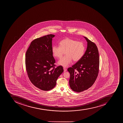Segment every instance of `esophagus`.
<instances>
[{
  "mask_svg": "<svg viewBox=\"0 0 123 123\" xmlns=\"http://www.w3.org/2000/svg\"><path fill=\"white\" fill-rule=\"evenodd\" d=\"M63 69H64V72H65L67 71V69L66 68H65V67H63Z\"/></svg>",
  "mask_w": 123,
  "mask_h": 123,
  "instance_id": "34e87169",
  "label": "esophagus"
}]
</instances>
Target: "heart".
<instances>
[{
    "label": "heart",
    "instance_id": "b5f03b06",
    "mask_svg": "<svg viewBox=\"0 0 123 123\" xmlns=\"http://www.w3.org/2000/svg\"><path fill=\"white\" fill-rule=\"evenodd\" d=\"M59 45L53 46L51 51L53 56L58 58H61L65 53L66 54L58 62L59 65L64 67L68 66L72 60L75 62L79 61L85 53L84 43L72 39H64L60 41Z\"/></svg>",
    "mask_w": 123,
    "mask_h": 123
}]
</instances>
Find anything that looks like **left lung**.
<instances>
[{
    "mask_svg": "<svg viewBox=\"0 0 123 123\" xmlns=\"http://www.w3.org/2000/svg\"><path fill=\"white\" fill-rule=\"evenodd\" d=\"M86 51L82 58L68 68L70 74L69 85L73 91L82 92L88 89L94 84L98 74L99 56L96 44L86 37Z\"/></svg>",
    "mask_w": 123,
    "mask_h": 123,
    "instance_id": "obj_1",
    "label": "left lung"
}]
</instances>
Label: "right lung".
Here are the masks:
<instances>
[{"label":"right lung","mask_w":123,"mask_h":123,"mask_svg":"<svg viewBox=\"0 0 123 123\" xmlns=\"http://www.w3.org/2000/svg\"><path fill=\"white\" fill-rule=\"evenodd\" d=\"M55 35L50 34L32 41L25 55V66L29 79L35 86L49 91L56 85L63 72L62 66L56 67L51 51Z\"/></svg>","instance_id":"1"}]
</instances>
